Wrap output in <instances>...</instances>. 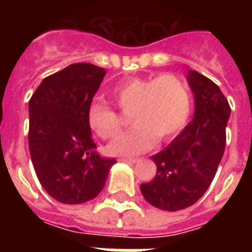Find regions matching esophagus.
I'll list each match as a JSON object with an SVG mask.
<instances>
[{"instance_id": "1", "label": "esophagus", "mask_w": 252, "mask_h": 252, "mask_svg": "<svg viewBox=\"0 0 252 252\" xmlns=\"http://www.w3.org/2000/svg\"><path fill=\"white\" fill-rule=\"evenodd\" d=\"M120 162H126V163H134V162H137V158H120L119 159Z\"/></svg>"}]
</instances>
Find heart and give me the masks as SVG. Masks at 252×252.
I'll list each match as a JSON object with an SVG mask.
<instances>
[{
  "label": "heart",
  "instance_id": "heart-1",
  "mask_svg": "<svg viewBox=\"0 0 252 252\" xmlns=\"http://www.w3.org/2000/svg\"><path fill=\"white\" fill-rule=\"evenodd\" d=\"M111 94L119 108L129 114L134 126L108 145L112 156H133L167 141L187 124L191 94L186 81L175 74L132 77L115 85ZM89 126L103 140L118 137L122 116L106 102L94 100L87 108Z\"/></svg>",
  "mask_w": 252,
  "mask_h": 252
}]
</instances>
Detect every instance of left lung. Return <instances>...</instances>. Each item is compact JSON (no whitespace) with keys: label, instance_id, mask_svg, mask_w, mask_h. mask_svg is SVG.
<instances>
[{"label":"left lung","instance_id":"8db88e82","mask_svg":"<svg viewBox=\"0 0 252 252\" xmlns=\"http://www.w3.org/2000/svg\"><path fill=\"white\" fill-rule=\"evenodd\" d=\"M195 95V116L165 149L152 157L157 174L141 184L153 207L175 212L191 207L205 193L225 152L230 106L220 87L203 74L188 70Z\"/></svg>","mask_w":252,"mask_h":252}]
</instances>
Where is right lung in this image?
<instances>
[{"label": "right lung", "mask_w": 252, "mask_h": 252, "mask_svg": "<svg viewBox=\"0 0 252 252\" xmlns=\"http://www.w3.org/2000/svg\"><path fill=\"white\" fill-rule=\"evenodd\" d=\"M106 70L78 63L45 77L29 102V146L36 176L63 204H82L102 191L116 159L95 153L87 122Z\"/></svg>", "instance_id": "obj_1"}]
</instances>
